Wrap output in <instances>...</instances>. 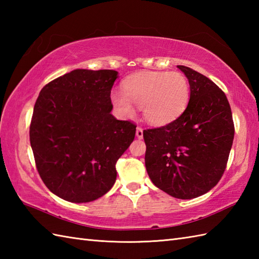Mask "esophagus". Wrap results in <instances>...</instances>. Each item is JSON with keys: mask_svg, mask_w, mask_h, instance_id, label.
<instances>
[{"mask_svg": "<svg viewBox=\"0 0 259 259\" xmlns=\"http://www.w3.org/2000/svg\"><path fill=\"white\" fill-rule=\"evenodd\" d=\"M136 136H137V138H138V139L144 138V130H142V128H140V126H137Z\"/></svg>", "mask_w": 259, "mask_h": 259, "instance_id": "1", "label": "esophagus"}]
</instances>
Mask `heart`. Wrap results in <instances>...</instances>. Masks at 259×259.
I'll return each instance as SVG.
<instances>
[{"label": "heart", "instance_id": "b5f03b06", "mask_svg": "<svg viewBox=\"0 0 259 259\" xmlns=\"http://www.w3.org/2000/svg\"><path fill=\"white\" fill-rule=\"evenodd\" d=\"M189 82L186 76L172 71H141L123 81V92H111V102L123 117H134V104L141 107L148 123L166 125L177 120L188 106Z\"/></svg>", "mask_w": 259, "mask_h": 259}]
</instances>
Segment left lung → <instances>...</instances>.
<instances>
[{
	"label": "left lung",
	"instance_id": "obj_1",
	"mask_svg": "<svg viewBox=\"0 0 259 259\" xmlns=\"http://www.w3.org/2000/svg\"><path fill=\"white\" fill-rule=\"evenodd\" d=\"M188 79V106L171 123L144 131L146 169L156 187L178 199L206 194L221 180L234 140L226 95L197 71L178 65Z\"/></svg>",
	"mask_w": 259,
	"mask_h": 259
}]
</instances>
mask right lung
Masks as SVG:
<instances>
[{
  "label": "right lung",
  "instance_id": "add662e5",
  "mask_svg": "<svg viewBox=\"0 0 259 259\" xmlns=\"http://www.w3.org/2000/svg\"><path fill=\"white\" fill-rule=\"evenodd\" d=\"M114 70L76 69L38 95L30 125L36 169L51 192L71 202L106 195L115 162L135 139L136 125L111 114Z\"/></svg>",
  "mask_w": 259,
  "mask_h": 259
}]
</instances>
